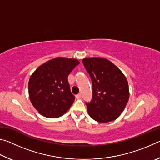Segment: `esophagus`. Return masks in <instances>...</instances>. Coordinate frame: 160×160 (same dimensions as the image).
Returning a JSON list of instances; mask_svg holds the SVG:
<instances>
[{
	"mask_svg": "<svg viewBox=\"0 0 160 160\" xmlns=\"http://www.w3.org/2000/svg\"><path fill=\"white\" fill-rule=\"evenodd\" d=\"M75 97H76V98L78 99H81V97H82V94H81V93H79V94H78Z\"/></svg>",
	"mask_w": 160,
	"mask_h": 160,
	"instance_id": "1",
	"label": "esophagus"
}]
</instances>
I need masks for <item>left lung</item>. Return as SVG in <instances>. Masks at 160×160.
<instances>
[{"instance_id":"1","label":"left lung","mask_w":160,"mask_h":160,"mask_svg":"<svg viewBox=\"0 0 160 160\" xmlns=\"http://www.w3.org/2000/svg\"><path fill=\"white\" fill-rule=\"evenodd\" d=\"M82 62L92 82V99L86 103L92 118L99 123L114 121L129 99L128 83L122 71L104 58H85Z\"/></svg>"}]
</instances>
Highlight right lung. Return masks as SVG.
Returning a JSON list of instances; mask_svg holds the SVG:
<instances>
[{
    "label": "right lung",
    "instance_id": "obj_1",
    "mask_svg": "<svg viewBox=\"0 0 160 160\" xmlns=\"http://www.w3.org/2000/svg\"><path fill=\"white\" fill-rule=\"evenodd\" d=\"M80 64L75 58L56 57L45 62L32 74L28 91L30 102L40 114L58 118L68 110L75 101L68 76Z\"/></svg>",
    "mask_w": 160,
    "mask_h": 160
}]
</instances>
